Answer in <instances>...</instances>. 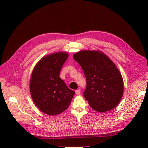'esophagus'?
Returning a JSON list of instances; mask_svg holds the SVG:
<instances>
[{
	"label": "esophagus",
	"mask_w": 148,
	"mask_h": 148,
	"mask_svg": "<svg viewBox=\"0 0 148 148\" xmlns=\"http://www.w3.org/2000/svg\"><path fill=\"white\" fill-rule=\"evenodd\" d=\"M75 94L77 95H80V90L79 89H77L75 90Z\"/></svg>",
	"instance_id": "obj_1"
}]
</instances>
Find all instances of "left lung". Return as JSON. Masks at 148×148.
I'll return each mask as SVG.
<instances>
[{
	"label": "left lung",
	"mask_w": 148,
	"mask_h": 148,
	"mask_svg": "<svg viewBox=\"0 0 148 148\" xmlns=\"http://www.w3.org/2000/svg\"><path fill=\"white\" fill-rule=\"evenodd\" d=\"M73 58L84 71L86 87L83 96L92 109L103 113L117 106L123 96V83L113 62L99 51H80Z\"/></svg>",
	"instance_id": "8db88e82"
}]
</instances>
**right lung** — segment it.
I'll return each mask as SVG.
<instances>
[{
    "mask_svg": "<svg viewBox=\"0 0 148 148\" xmlns=\"http://www.w3.org/2000/svg\"><path fill=\"white\" fill-rule=\"evenodd\" d=\"M68 58L67 53L59 52L42 58L31 76V97L39 109L49 115H56L66 110L75 94L59 77Z\"/></svg>",
    "mask_w": 148,
    "mask_h": 148,
    "instance_id": "1",
    "label": "right lung"
}]
</instances>
